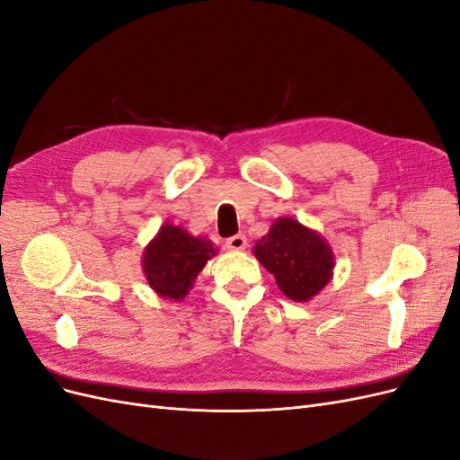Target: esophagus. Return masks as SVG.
Returning <instances> with one entry per match:
<instances>
[{
  "label": "esophagus",
  "instance_id": "1",
  "mask_svg": "<svg viewBox=\"0 0 460 460\" xmlns=\"http://www.w3.org/2000/svg\"><path fill=\"white\" fill-rule=\"evenodd\" d=\"M226 247L230 249V252H242V249L247 247V238L243 234H235V235H232V238L226 240Z\"/></svg>",
  "mask_w": 460,
  "mask_h": 460
}]
</instances>
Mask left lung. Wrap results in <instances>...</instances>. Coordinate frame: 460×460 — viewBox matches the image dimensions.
Masks as SVG:
<instances>
[{
    "mask_svg": "<svg viewBox=\"0 0 460 460\" xmlns=\"http://www.w3.org/2000/svg\"><path fill=\"white\" fill-rule=\"evenodd\" d=\"M255 255L294 301L311 299L332 278L333 255L328 243L294 218H278L255 245Z\"/></svg>",
    "mask_w": 460,
    "mask_h": 460,
    "instance_id": "1",
    "label": "left lung"
}]
</instances>
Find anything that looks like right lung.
<instances>
[{
	"mask_svg": "<svg viewBox=\"0 0 460 460\" xmlns=\"http://www.w3.org/2000/svg\"><path fill=\"white\" fill-rule=\"evenodd\" d=\"M215 253L211 242L193 238L178 226L164 225L144 255L149 286L163 297L182 299L198 272Z\"/></svg>",
	"mask_w": 460,
	"mask_h": 460,
	"instance_id": "1",
	"label": "right lung"
}]
</instances>
